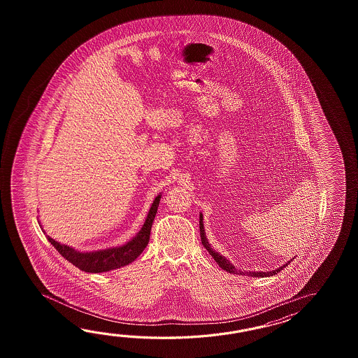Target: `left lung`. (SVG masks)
I'll list each match as a JSON object with an SVG mask.
<instances>
[{"instance_id":"left-lung-1","label":"left lung","mask_w":358,"mask_h":358,"mask_svg":"<svg viewBox=\"0 0 358 358\" xmlns=\"http://www.w3.org/2000/svg\"><path fill=\"white\" fill-rule=\"evenodd\" d=\"M202 220H203V217H202V213H201V215H199V233H201V242H202V244H203V247H205L206 250H207V252H208V253L213 256V259L216 261V264H217V265H219V266H220L222 270L228 271V273H230V274H236H236L239 275L248 274L251 275V276H257V278H265V276H273V275L280 273L284 267L288 266V265H289L290 261L288 262V264L282 265V267L276 268V270H274V271H268V273H242V271L236 270V267L233 266V265L230 264V261H228V259H225V257H222L220 253H217V252L213 251V248L210 247V244H208L207 239H206L205 229H203V222H202Z\"/></svg>"}]
</instances>
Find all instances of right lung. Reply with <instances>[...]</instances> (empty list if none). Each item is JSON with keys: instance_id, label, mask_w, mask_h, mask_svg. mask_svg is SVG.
Returning <instances> with one entry per match:
<instances>
[{"instance_id": "obj_1", "label": "right lung", "mask_w": 358, "mask_h": 358, "mask_svg": "<svg viewBox=\"0 0 358 358\" xmlns=\"http://www.w3.org/2000/svg\"><path fill=\"white\" fill-rule=\"evenodd\" d=\"M160 194L155 198L141 231L130 242L124 244L122 247L83 253V252L76 251L74 248H71L69 245L59 243L48 236H47V239L64 259H68L69 262H71L74 266L85 273H96L97 274V273H106V271L114 270V268L127 266V265H129L130 262H133L134 259H137L148 244L152 222L155 220L156 213H157L159 203H160Z\"/></svg>"}]
</instances>
